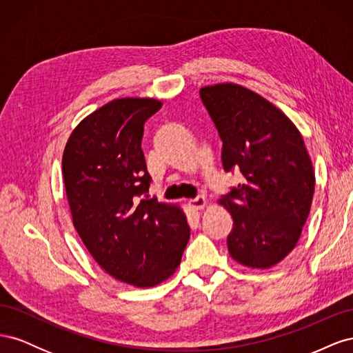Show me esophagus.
<instances>
[{
	"label": "esophagus",
	"mask_w": 353,
	"mask_h": 353,
	"mask_svg": "<svg viewBox=\"0 0 353 353\" xmlns=\"http://www.w3.org/2000/svg\"><path fill=\"white\" fill-rule=\"evenodd\" d=\"M188 205H190L191 209L201 210V209H205V206H206V200H205V197H196L193 200H190Z\"/></svg>",
	"instance_id": "34e87169"
}]
</instances>
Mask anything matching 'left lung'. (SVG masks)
Listing matches in <instances>:
<instances>
[{"mask_svg":"<svg viewBox=\"0 0 353 353\" xmlns=\"http://www.w3.org/2000/svg\"><path fill=\"white\" fill-rule=\"evenodd\" d=\"M200 99L222 141L223 170L244 176L219 200L234 221L228 252L244 266L270 268L294 249L311 210L315 175L303 138L281 110L240 85L205 87Z\"/></svg>","mask_w":353,"mask_h":353,"instance_id":"8db88e82","label":"left lung"}]
</instances>
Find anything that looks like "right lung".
I'll return each mask as SVG.
<instances>
[{"instance_id":"obj_1","label":"right lung","mask_w":353,"mask_h":353,"mask_svg":"<svg viewBox=\"0 0 353 353\" xmlns=\"http://www.w3.org/2000/svg\"><path fill=\"white\" fill-rule=\"evenodd\" d=\"M162 103L119 99L74 128L63 153L73 225L113 279L152 287L183 258L190 227L183 210L148 199L152 176L141 148L144 123Z\"/></svg>"}]
</instances>
